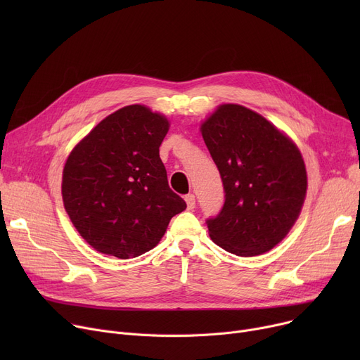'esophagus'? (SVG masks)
<instances>
[{"instance_id": "34e87169", "label": "esophagus", "mask_w": 360, "mask_h": 360, "mask_svg": "<svg viewBox=\"0 0 360 360\" xmlns=\"http://www.w3.org/2000/svg\"><path fill=\"white\" fill-rule=\"evenodd\" d=\"M185 201H186L188 210H193L194 207H195V195H194V194H188V195H185Z\"/></svg>"}]
</instances>
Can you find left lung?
Returning <instances> with one entry per match:
<instances>
[{"label":"left lung","mask_w":360,"mask_h":360,"mask_svg":"<svg viewBox=\"0 0 360 360\" xmlns=\"http://www.w3.org/2000/svg\"><path fill=\"white\" fill-rule=\"evenodd\" d=\"M219 169L224 204L207 219L224 251L254 257L273 250L297 220L307 195V169L297 146L259 113L220 105L201 124Z\"/></svg>","instance_id":"1"}]
</instances>
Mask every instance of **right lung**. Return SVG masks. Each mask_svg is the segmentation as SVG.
<instances>
[{
    "mask_svg": "<svg viewBox=\"0 0 360 360\" xmlns=\"http://www.w3.org/2000/svg\"><path fill=\"white\" fill-rule=\"evenodd\" d=\"M169 121L144 105L110 113L70 153L63 201L96 251L134 258L155 248L185 201L169 188L159 147Z\"/></svg>",
    "mask_w": 360,
    "mask_h": 360,
    "instance_id": "obj_1",
    "label": "right lung"
}]
</instances>
